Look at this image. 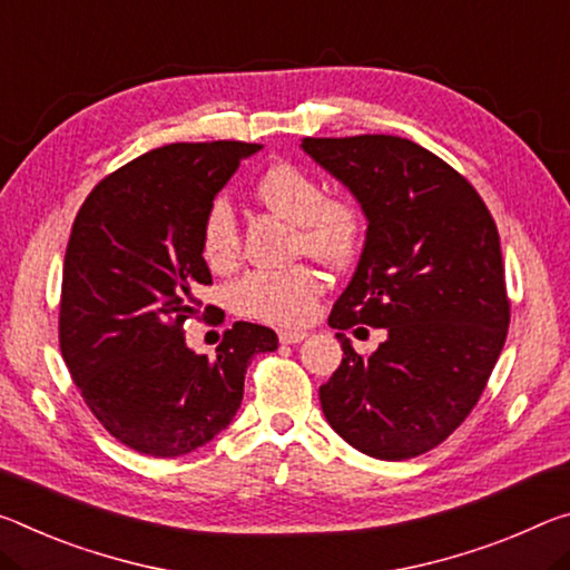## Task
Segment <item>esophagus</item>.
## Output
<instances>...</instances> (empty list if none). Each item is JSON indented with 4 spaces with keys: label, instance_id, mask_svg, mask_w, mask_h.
<instances>
[{
    "label": "esophagus",
    "instance_id": "esophagus-1",
    "mask_svg": "<svg viewBox=\"0 0 570 570\" xmlns=\"http://www.w3.org/2000/svg\"><path fill=\"white\" fill-rule=\"evenodd\" d=\"M306 330H282L278 332V340L284 342V345H296V342H302V340H306Z\"/></svg>",
    "mask_w": 570,
    "mask_h": 570
}]
</instances>
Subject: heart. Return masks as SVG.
Segmentation results:
<instances>
[{"label": "heart", "instance_id": "b5f03b06", "mask_svg": "<svg viewBox=\"0 0 570 570\" xmlns=\"http://www.w3.org/2000/svg\"><path fill=\"white\" fill-rule=\"evenodd\" d=\"M256 195L268 210L296 223V250L309 253L327 266H347L365 240V210L352 195H324V185L309 171L278 161L256 183ZM205 264L223 271L236 264L240 238L236 215L218 197L207 207L203 220ZM322 276L312 266L256 268L230 286L233 312L271 324H299L312 317Z\"/></svg>", "mask_w": 570, "mask_h": 570}]
</instances>
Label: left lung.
<instances>
[{
	"label": "left lung",
	"instance_id": "8db88e82",
	"mask_svg": "<svg viewBox=\"0 0 570 570\" xmlns=\"http://www.w3.org/2000/svg\"><path fill=\"white\" fill-rule=\"evenodd\" d=\"M304 151L363 205L367 236L334 330L383 327L387 340L320 387L330 426L367 456L403 462L462 426L510 327L500 233L480 193L433 151L387 134L304 139Z\"/></svg>",
	"mask_w": 570,
	"mask_h": 570
}]
</instances>
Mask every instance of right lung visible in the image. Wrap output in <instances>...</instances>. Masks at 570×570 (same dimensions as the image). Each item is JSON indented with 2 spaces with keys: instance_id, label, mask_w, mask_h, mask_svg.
I'll list each match as a JSON object with an SVG mask.
<instances>
[{
  "instance_id": "add662e5",
  "label": "right lung",
  "mask_w": 570,
  "mask_h": 570,
  "mask_svg": "<svg viewBox=\"0 0 570 570\" xmlns=\"http://www.w3.org/2000/svg\"><path fill=\"white\" fill-rule=\"evenodd\" d=\"M261 144H167L104 177L73 220L62 264V360L98 423L139 454L183 456L228 429L246 367L278 337L236 322L215 357L185 345V322L215 306L203 220Z\"/></svg>"
}]
</instances>
